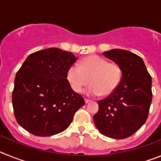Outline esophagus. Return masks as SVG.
<instances>
[{
    "instance_id": "34e87169",
    "label": "esophagus",
    "mask_w": 161,
    "mask_h": 161,
    "mask_svg": "<svg viewBox=\"0 0 161 161\" xmlns=\"http://www.w3.org/2000/svg\"><path fill=\"white\" fill-rule=\"evenodd\" d=\"M91 101L90 100H89V99H85V104H88V103H89V102H90Z\"/></svg>"
}]
</instances>
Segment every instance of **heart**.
<instances>
[{"mask_svg":"<svg viewBox=\"0 0 161 161\" xmlns=\"http://www.w3.org/2000/svg\"><path fill=\"white\" fill-rule=\"evenodd\" d=\"M122 69L118 64L92 55L84 58L80 66L73 64L68 68L67 79L75 92L80 93L84 87L92 84L85 93L90 96H109L119 86Z\"/></svg>","mask_w":161,"mask_h":161,"instance_id":"heart-1","label":"heart"}]
</instances>
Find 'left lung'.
Instances as JSON below:
<instances>
[{
	"mask_svg": "<svg viewBox=\"0 0 161 161\" xmlns=\"http://www.w3.org/2000/svg\"><path fill=\"white\" fill-rule=\"evenodd\" d=\"M102 55L121 67L123 76L118 89L98 102L93 121L102 135L123 139L136 133L147 120L153 99L152 77L136 54L112 49Z\"/></svg>",
	"mask_w": 161,
	"mask_h": 161,
	"instance_id": "left-lung-1",
	"label": "left lung"
}]
</instances>
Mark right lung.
<instances>
[{
	"label": "right lung",
	"mask_w": 161,
	"mask_h": 161,
	"mask_svg": "<svg viewBox=\"0 0 161 161\" xmlns=\"http://www.w3.org/2000/svg\"><path fill=\"white\" fill-rule=\"evenodd\" d=\"M76 61L72 52L56 47L31 54L16 74L12 103L18 124L37 136L64 131L85 105L67 79Z\"/></svg>",
	"instance_id": "obj_1"
}]
</instances>
